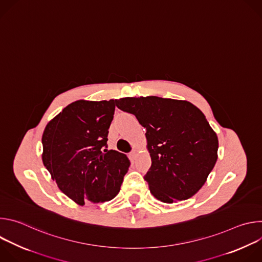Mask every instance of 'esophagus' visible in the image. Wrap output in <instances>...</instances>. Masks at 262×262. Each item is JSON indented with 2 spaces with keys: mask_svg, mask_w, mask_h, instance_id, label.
<instances>
[{
  "mask_svg": "<svg viewBox=\"0 0 262 262\" xmlns=\"http://www.w3.org/2000/svg\"><path fill=\"white\" fill-rule=\"evenodd\" d=\"M137 155H138V150L137 149H134V150H132V152H130V155H129V157H130V159H136V157H137Z\"/></svg>",
  "mask_w": 262,
  "mask_h": 262,
  "instance_id": "esophagus-1",
  "label": "esophagus"
}]
</instances>
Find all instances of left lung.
I'll return each instance as SVG.
<instances>
[{
	"instance_id": "obj_1",
	"label": "left lung",
	"mask_w": 262,
	"mask_h": 262,
	"mask_svg": "<svg viewBox=\"0 0 262 262\" xmlns=\"http://www.w3.org/2000/svg\"><path fill=\"white\" fill-rule=\"evenodd\" d=\"M146 129L151 167L144 176L151 194L173 203L194 196L217 160L219 141L204 114L186 100L158 96L116 101Z\"/></svg>"
}]
</instances>
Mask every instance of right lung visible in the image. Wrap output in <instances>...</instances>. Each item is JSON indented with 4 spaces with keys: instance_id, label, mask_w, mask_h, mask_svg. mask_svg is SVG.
Returning <instances> with one entry per match:
<instances>
[{
    "instance_id": "1",
    "label": "right lung",
    "mask_w": 262,
    "mask_h": 262,
    "mask_svg": "<svg viewBox=\"0 0 262 262\" xmlns=\"http://www.w3.org/2000/svg\"><path fill=\"white\" fill-rule=\"evenodd\" d=\"M116 101H74L43 132V165L58 188L80 205L113 199L130 166L125 155L106 149Z\"/></svg>"
}]
</instances>
